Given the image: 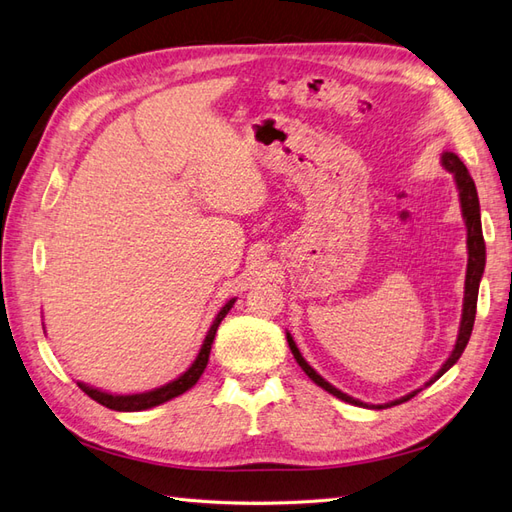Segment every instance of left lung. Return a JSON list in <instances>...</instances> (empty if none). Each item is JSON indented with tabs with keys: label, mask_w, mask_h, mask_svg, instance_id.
Here are the masks:
<instances>
[{
	"label": "left lung",
	"mask_w": 512,
	"mask_h": 512,
	"mask_svg": "<svg viewBox=\"0 0 512 512\" xmlns=\"http://www.w3.org/2000/svg\"><path fill=\"white\" fill-rule=\"evenodd\" d=\"M442 166H445L449 173L453 175V179H456V186H458V192H460V206H462V217H464V225H467V247H469V263H467V280H464V304H462V320H460V331H458V339H456V346H453L449 359L442 363V368L431 377L427 385H431L434 381H438L442 374H445L453 363H456L460 359V355L464 352V348H467L469 344V337H471V331H473V322H475V309H478V289H480V280H482V274H484V265H486V247H484V236H482V221H480V199H478V190H475V181L471 179L467 166L462 164L460 157L456 153H442L440 157ZM287 342H289V348L293 352L295 361L300 363V368L309 374V379L313 383L320 385V388H324L328 394L337 396V399H342L346 403H352V405H363L361 401L352 399V396L344 394L342 390H337L335 385H331L328 381H324L320 374H317L309 363L304 361L302 352L298 350V346H295L293 337L287 333ZM423 390V388H420ZM420 390H414L412 394L403 396V399H396L392 403H385V405H374L377 410H383V407H392V405H399V403H405L410 401L412 396H416Z\"/></svg>",
	"instance_id": "8db88e82"
}]
</instances>
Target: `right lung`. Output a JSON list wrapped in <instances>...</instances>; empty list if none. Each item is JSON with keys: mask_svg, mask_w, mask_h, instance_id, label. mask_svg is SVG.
<instances>
[{"mask_svg": "<svg viewBox=\"0 0 512 512\" xmlns=\"http://www.w3.org/2000/svg\"><path fill=\"white\" fill-rule=\"evenodd\" d=\"M234 302L236 300L232 298L219 311V315L214 317L210 331H208L206 339H203L197 359L192 361V366L184 374H181V377H177L175 381H170V383L162 385V388H155L151 392H142V394H109V392H102L98 388H92V385H87V383H78V388H81L87 396H92L96 403L105 405V407H109V410H116V412H142V410H151V407H155V405H162V403H166L170 399H175V396L190 390L192 385L199 381L203 370H206L208 359H210V348H212V342H214V335H217V328H219L221 320L227 315V311L232 309Z\"/></svg>", "mask_w": 512, "mask_h": 512, "instance_id": "1", "label": "right lung"}]
</instances>
